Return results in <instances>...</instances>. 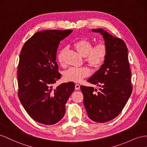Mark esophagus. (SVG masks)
Listing matches in <instances>:
<instances>
[{
  "instance_id": "obj_1",
  "label": "esophagus",
  "mask_w": 147,
  "mask_h": 147,
  "mask_svg": "<svg viewBox=\"0 0 147 147\" xmlns=\"http://www.w3.org/2000/svg\"><path fill=\"white\" fill-rule=\"evenodd\" d=\"M79 89H80V85L78 84H75V89L79 90Z\"/></svg>"
}]
</instances>
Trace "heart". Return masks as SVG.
Masks as SVG:
<instances>
[{
	"label": "heart",
	"mask_w": 147,
	"mask_h": 147,
	"mask_svg": "<svg viewBox=\"0 0 147 147\" xmlns=\"http://www.w3.org/2000/svg\"><path fill=\"white\" fill-rule=\"evenodd\" d=\"M74 47L88 63L94 68L102 66L107 59L108 49L103 43H98L92 47V44L89 40L82 39L76 41L74 44ZM63 50H61L57 56L58 61L60 64L63 63ZM89 74L90 69L86 66H73L66 70L63 76L65 80L68 81L79 82L89 76Z\"/></svg>",
	"instance_id": "1"
}]
</instances>
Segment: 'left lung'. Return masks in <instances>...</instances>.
Masks as SVG:
<instances>
[{"instance_id":"obj_1","label":"left lung","mask_w":147,"mask_h":147,"mask_svg":"<svg viewBox=\"0 0 147 147\" xmlns=\"http://www.w3.org/2000/svg\"><path fill=\"white\" fill-rule=\"evenodd\" d=\"M92 31L103 36L108 54L100 68L87 80L100 87L99 90L93 87H80L88 116L95 122L102 123L115 118L126 104L132 90L131 71L124 42L102 28Z\"/></svg>"}]
</instances>
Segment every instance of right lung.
I'll use <instances>...</instances> for the list:
<instances>
[{
	"instance_id": "obj_1",
	"label": "right lung",
	"mask_w": 147,
	"mask_h": 147,
	"mask_svg": "<svg viewBox=\"0 0 147 147\" xmlns=\"http://www.w3.org/2000/svg\"><path fill=\"white\" fill-rule=\"evenodd\" d=\"M72 32H37L25 42L21 51L17 74L18 97L28 114L39 123L52 125L59 122L74 90L73 82L53 87L61 78L56 62L58 45Z\"/></svg>"
}]
</instances>
